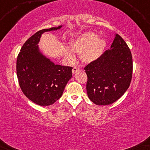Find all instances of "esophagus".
<instances>
[{
    "label": "esophagus",
    "instance_id": "esophagus-1",
    "mask_svg": "<svg viewBox=\"0 0 150 150\" xmlns=\"http://www.w3.org/2000/svg\"><path fill=\"white\" fill-rule=\"evenodd\" d=\"M79 67H74L73 69H72V73H73V74L76 73L77 71H79Z\"/></svg>",
    "mask_w": 150,
    "mask_h": 150
}]
</instances>
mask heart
Segmentation results:
<instances>
[{
	"label": "heart",
	"instance_id": "obj_1",
	"mask_svg": "<svg viewBox=\"0 0 150 150\" xmlns=\"http://www.w3.org/2000/svg\"><path fill=\"white\" fill-rule=\"evenodd\" d=\"M106 47L104 39L98 38L93 33H85L74 41L71 48L76 54H82V59L85 63H90L95 62L102 56ZM72 51L69 48L65 49V57L69 61L74 62L76 57Z\"/></svg>",
	"mask_w": 150,
	"mask_h": 150
}]
</instances>
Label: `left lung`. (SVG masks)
Listing matches in <instances>:
<instances>
[{"label": "left lung", "instance_id": "left-lung-1", "mask_svg": "<svg viewBox=\"0 0 150 150\" xmlns=\"http://www.w3.org/2000/svg\"><path fill=\"white\" fill-rule=\"evenodd\" d=\"M87 75V92L97 105H108L124 95L132 75V57L128 45L115 34L110 50L85 67Z\"/></svg>", "mask_w": 150, "mask_h": 150}]
</instances>
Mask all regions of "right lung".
<instances>
[{"instance_id": "1", "label": "right lung", "mask_w": 150, "mask_h": 150, "mask_svg": "<svg viewBox=\"0 0 150 150\" xmlns=\"http://www.w3.org/2000/svg\"><path fill=\"white\" fill-rule=\"evenodd\" d=\"M62 26L39 30L26 41L17 58L20 87L26 98L40 106H49L57 102L72 76V67L55 64L41 52L38 46L43 33L59 30Z\"/></svg>"}]
</instances>
